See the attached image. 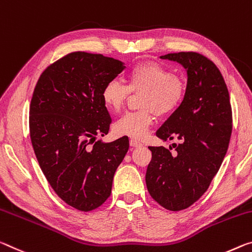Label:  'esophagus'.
I'll return each instance as SVG.
<instances>
[{
    "mask_svg": "<svg viewBox=\"0 0 252 252\" xmlns=\"http://www.w3.org/2000/svg\"><path fill=\"white\" fill-rule=\"evenodd\" d=\"M130 146L131 147H134V148H138V147H141L142 143L137 141V140H134V139H131V140H130Z\"/></svg>",
    "mask_w": 252,
    "mask_h": 252,
    "instance_id": "34e87169",
    "label": "esophagus"
}]
</instances>
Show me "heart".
<instances>
[{"instance_id": "obj_1", "label": "heart", "mask_w": 252, "mask_h": 252, "mask_svg": "<svg viewBox=\"0 0 252 252\" xmlns=\"http://www.w3.org/2000/svg\"><path fill=\"white\" fill-rule=\"evenodd\" d=\"M126 84L119 79L107 82L102 91L104 104L113 112L125 105L130 92H145L141 106L145 110L127 112L114 126L115 133L133 139L145 138L154 123V112L166 115L182 104L186 86L174 71L156 63H145L134 66L126 76Z\"/></svg>"}]
</instances>
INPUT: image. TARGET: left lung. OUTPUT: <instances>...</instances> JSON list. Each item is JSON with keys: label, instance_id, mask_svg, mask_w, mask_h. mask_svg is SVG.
Here are the masks:
<instances>
[{"label": "left lung", "instance_id": "left-lung-1", "mask_svg": "<svg viewBox=\"0 0 252 252\" xmlns=\"http://www.w3.org/2000/svg\"><path fill=\"white\" fill-rule=\"evenodd\" d=\"M160 58L183 65L187 85L182 104L156 135L163 141L177 138L182 143L175 154L165 147H149L153 158L146 184L159 205L181 211L205 193L221 167L232 132V110L224 78L209 58L193 51Z\"/></svg>", "mask_w": 252, "mask_h": 252}]
</instances>
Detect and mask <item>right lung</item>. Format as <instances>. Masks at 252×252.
I'll use <instances>...</instances> for the list:
<instances>
[{
  "label": "right lung",
  "mask_w": 252,
  "mask_h": 252,
  "mask_svg": "<svg viewBox=\"0 0 252 252\" xmlns=\"http://www.w3.org/2000/svg\"><path fill=\"white\" fill-rule=\"evenodd\" d=\"M122 62L76 51L48 66L30 104V138L39 166L66 204L89 212L111 195L114 173L129 139L96 141L111 117L102 98L105 84L125 69Z\"/></svg>",
  "instance_id": "1"
}]
</instances>
